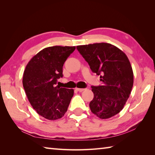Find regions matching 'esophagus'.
<instances>
[{
    "mask_svg": "<svg viewBox=\"0 0 155 155\" xmlns=\"http://www.w3.org/2000/svg\"><path fill=\"white\" fill-rule=\"evenodd\" d=\"M76 89H77V91H78V92H82V91H83L84 90H85V88H76Z\"/></svg>",
    "mask_w": 155,
    "mask_h": 155,
    "instance_id": "34e87169",
    "label": "esophagus"
}]
</instances>
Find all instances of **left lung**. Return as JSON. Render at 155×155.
<instances>
[{
  "mask_svg": "<svg viewBox=\"0 0 155 155\" xmlns=\"http://www.w3.org/2000/svg\"><path fill=\"white\" fill-rule=\"evenodd\" d=\"M103 84L92 86V113L107 119L123 110L133 86V71L127 55L115 46L101 42L77 47Z\"/></svg>",
  "mask_w": 155,
  "mask_h": 155,
  "instance_id": "left-lung-1",
  "label": "left lung"
}]
</instances>
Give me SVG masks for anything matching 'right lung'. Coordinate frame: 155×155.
Instances as JSON below:
<instances>
[{
  "instance_id": "right-lung-1",
  "label": "right lung",
  "mask_w": 155,
  "mask_h": 155,
  "mask_svg": "<svg viewBox=\"0 0 155 155\" xmlns=\"http://www.w3.org/2000/svg\"><path fill=\"white\" fill-rule=\"evenodd\" d=\"M75 47L54 46L42 49L25 68L22 84L28 101L41 116L48 120L61 118L67 112L74 90L57 86L62 77V67Z\"/></svg>"
}]
</instances>
